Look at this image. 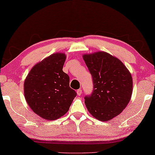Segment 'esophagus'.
Instances as JSON below:
<instances>
[{
  "instance_id": "34e87169",
  "label": "esophagus",
  "mask_w": 155,
  "mask_h": 155,
  "mask_svg": "<svg viewBox=\"0 0 155 155\" xmlns=\"http://www.w3.org/2000/svg\"><path fill=\"white\" fill-rule=\"evenodd\" d=\"M82 89L77 90V94H78V95H82Z\"/></svg>"
}]
</instances>
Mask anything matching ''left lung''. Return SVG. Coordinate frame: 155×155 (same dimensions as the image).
<instances>
[{
	"label": "left lung",
	"mask_w": 155,
	"mask_h": 155,
	"mask_svg": "<svg viewBox=\"0 0 155 155\" xmlns=\"http://www.w3.org/2000/svg\"><path fill=\"white\" fill-rule=\"evenodd\" d=\"M92 75L93 89L85 96V104L95 118L108 121L122 112L130 100L133 79L117 58L106 52L83 55Z\"/></svg>",
	"instance_id": "left-lung-1"
}]
</instances>
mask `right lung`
<instances>
[{"label":"right lung","mask_w":155,"mask_h":155,"mask_svg":"<svg viewBox=\"0 0 155 155\" xmlns=\"http://www.w3.org/2000/svg\"><path fill=\"white\" fill-rule=\"evenodd\" d=\"M64 54H54L31 68L24 83V93L31 110L47 120L67 113L77 93L69 87V76L62 71Z\"/></svg>","instance_id":"1"}]
</instances>
